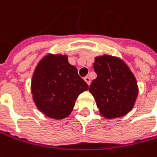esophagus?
<instances>
[{"mask_svg": "<svg viewBox=\"0 0 157 157\" xmlns=\"http://www.w3.org/2000/svg\"><path fill=\"white\" fill-rule=\"evenodd\" d=\"M84 81L87 82L88 85H90V83H91V79H90L89 76H85V77H84Z\"/></svg>", "mask_w": 157, "mask_h": 157, "instance_id": "obj_1", "label": "esophagus"}]
</instances>
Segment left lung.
Segmentation results:
<instances>
[{
    "label": "left lung",
    "mask_w": 157,
    "mask_h": 157,
    "mask_svg": "<svg viewBox=\"0 0 157 157\" xmlns=\"http://www.w3.org/2000/svg\"><path fill=\"white\" fill-rule=\"evenodd\" d=\"M93 69L97 77L89 91L101 114L107 119L126 115L134 106L138 93L132 72L120 58L109 56L96 57Z\"/></svg>",
    "instance_id": "obj_1"
}]
</instances>
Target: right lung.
Wrapping results in <instances>:
<instances>
[{
    "mask_svg": "<svg viewBox=\"0 0 157 157\" xmlns=\"http://www.w3.org/2000/svg\"><path fill=\"white\" fill-rule=\"evenodd\" d=\"M89 89L66 56L48 55L37 64L31 90L37 109L46 116L61 120L67 117L78 95Z\"/></svg>",
    "mask_w": 157,
    "mask_h": 157,
    "instance_id": "obj_1",
    "label": "right lung"
}]
</instances>
